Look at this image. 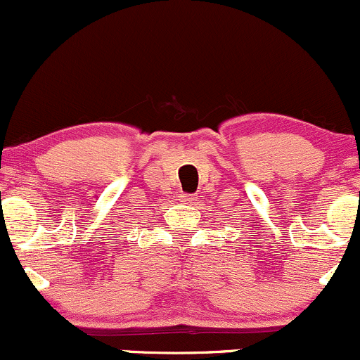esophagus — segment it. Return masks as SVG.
I'll return each instance as SVG.
<instances>
[{
    "mask_svg": "<svg viewBox=\"0 0 360 360\" xmlns=\"http://www.w3.org/2000/svg\"><path fill=\"white\" fill-rule=\"evenodd\" d=\"M179 201H183V203H191L193 196H189V194H179Z\"/></svg>",
    "mask_w": 360,
    "mask_h": 360,
    "instance_id": "esophagus-1",
    "label": "esophagus"
}]
</instances>
